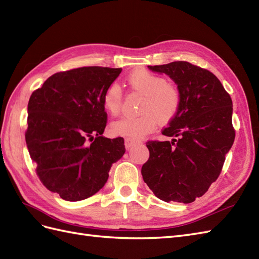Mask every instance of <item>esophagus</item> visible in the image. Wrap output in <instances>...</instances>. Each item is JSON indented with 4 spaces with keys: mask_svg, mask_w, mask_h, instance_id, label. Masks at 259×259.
Wrapping results in <instances>:
<instances>
[{
    "mask_svg": "<svg viewBox=\"0 0 259 259\" xmlns=\"http://www.w3.org/2000/svg\"><path fill=\"white\" fill-rule=\"evenodd\" d=\"M136 143H137V140H135V139H132V138H125L124 139V147L127 150H130Z\"/></svg>",
    "mask_w": 259,
    "mask_h": 259,
    "instance_id": "obj_1",
    "label": "esophagus"
}]
</instances>
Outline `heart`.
Returning a JSON list of instances; mask_svg holds the SVG:
<instances>
[{
	"label": "heart",
	"mask_w": 259,
	"mask_h": 259,
	"mask_svg": "<svg viewBox=\"0 0 259 259\" xmlns=\"http://www.w3.org/2000/svg\"><path fill=\"white\" fill-rule=\"evenodd\" d=\"M130 88L143 95L139 107L141 114L122 117L110 125L112 135L139 138L153 131L156 120L167 123L173 119L181 106V95L177 88L166 83L163 76L148 70L138 69L127 77ZM122 102V91L118 83H111L105 90L103 106L111 116L119 114Z\"/></svg>",
	"instance_id": "heart-1"
}]
</instances>
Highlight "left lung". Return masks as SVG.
Segmentation results:
<instances>
[{"mask_svg":"<svg viewBox=\"0 0 259 259\" xmlns=\"http://www.w3.org/2000/svg\"><path fill=\"white\" fill-rule=\"evenodd\" d=\"M148 68L168 75L181 95L177 115L162 134L170 141H149L144 183L163 201L190 203L217 181L235 138L233 104L219 78L186 61Z\"/></svg>","mask_w":259,"mask_h":259,"instance_id":"left-lung-1","label":"left lung"}]
</instances>
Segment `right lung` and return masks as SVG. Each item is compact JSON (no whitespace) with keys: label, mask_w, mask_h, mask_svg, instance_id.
<instances>
[{"label":"right lung","mask_w":259,"mask_h":259,"mask_svg":"<svg viewBox=\"0 0 259 259\" xmlns=\"http://www.w3.org/2000/svg\"><path fill=\"white\" fill-rule=\"evenodd\" d=\"M121 71L84 66L59 72L29 98L25 138L30 157L46 188L66 201L95 195L124 154L122 138L103 136L104 92Z\"/></svg>","instance_id":"1"}]
</instances>
